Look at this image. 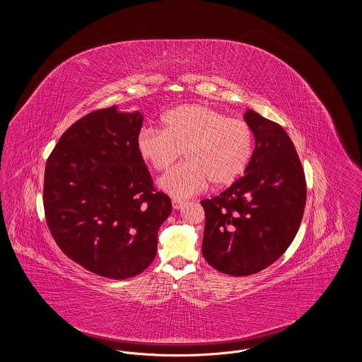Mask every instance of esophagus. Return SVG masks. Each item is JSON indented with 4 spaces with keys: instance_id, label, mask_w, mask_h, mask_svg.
Segmentation results:
<instances>
[{
    "instance_id": "34e87169",
    "label": "esophagus",
    "mask_w": 362,
    "mask_h": 362,
    "mask_svg": "<svg viewBox=\"0 0 362 362\" xmlns=\"http://www.w3.org/2000/svg\"><path fill=\"white\" fill-rule=\"evenodd\" d=\"M185 205V201H182V199H177V198H173V209H176V210H179V209H182Z\"/></svg>"
}]
</instances>
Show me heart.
I'll list each match as a JSON object with an SVG mask.
<instances>
[{"instance_id": "heart-1", "label": "heart", "mask_w": 362, "mask_h": 362, "mask_svg": "<svg viewBox=\"0 0 362 362\" xmlns=\"http://www.w3.org/2000/svg\"><path fill=\"white\" fill-rule=\"evenodd\" d=\"M163 130L144 127L138 133L139 156L157 171H167L180 156L187 161L165 173L158 186L177 199L202 192L209 183L226 187L247 171L255 138L243 119L204 104H183L161 117Z\"/></svg>"}]
</instances>
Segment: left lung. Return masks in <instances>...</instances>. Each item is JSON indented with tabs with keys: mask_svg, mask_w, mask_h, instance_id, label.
Segmentation results:
<instances>
[{
	"mask_svg": "<svg viewBox=\"0 0 362 362\" xmlns=\"http://www.w3.org/2000/svg\"><path fill=\"white\" fill-rule=\"evenodd\" d=\"M255 137L252 160L238 182L204 199L202 255L220 273L255 274L279 258L300 228L307 183L292 139L278 123L247 110Z\"/></svg>",
	"mask_w": 362,
	"mask_h": 362,
	"instance_id": "left-lung-1",
	"label": "left lung"
}]
</instances>
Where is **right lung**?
Here are the masks:
<instances>
[{"mask_svg": "<svg viewBox=\"0 0 362 362\" xmlns=\"http://www.w3.org/2000/svg\"><path fill=\"white\" fill-rule=\"evenodd\" d=\"M142 121L117 105L86 114L59 138L45 170L54 240L73 262L111 279L137 276L155 260L158 228L173 211L138 153Z\"/></svg>", "mask_w": 362, "mask_h": 362, "instance_id": "right-lung-1", "label": "right lung"}]
</instances>
